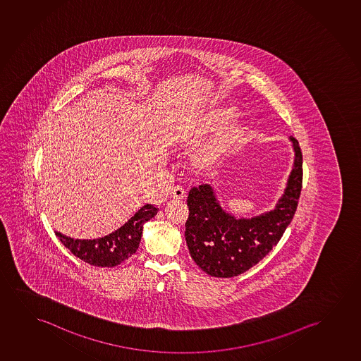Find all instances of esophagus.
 Here are the masks:
<instances>
[{
  "label": "esophagus",
  "mask_w": 361,
  "mask_h": 361,
  "mask_svg": "<svg viewBox=\"0 0 361 361\" xmlns=\"http://www.w3.org/2000/svg\"><path fill=\"white\" fill-rule=\"evenodd\" d=\"M186 195V191L183 190V186H175L171 188V197L173 198H183Z\"/></svg>",
  "instance_id": "34e87169"
}]
</instances>
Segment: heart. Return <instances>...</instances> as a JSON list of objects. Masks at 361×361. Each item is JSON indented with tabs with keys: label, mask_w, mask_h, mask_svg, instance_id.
I'll return each instance as SVG.
<instances>
[{
	"label": "heart",
	"mask_w": 361,
	"mask_h": 361,
	"mask_svg": "<svg viewBox=\"0 0 361 361\" xmlns=\"http://www.w3.org/2000/svg\"><path fill=\"white\" fill-rule=\"evenodd\" d=\"M231 112L227 109H216L211 111L204 116H201L198 118L188 123L186 127H183V138L185 140H191L193 138H197L202 134H206L209 130L217 127L218 124L222 123L229 117ZM240 135V128L235 124L228 126L227 128L219 133L217 138L213 140L212 143L208 144L207 147L197 154L196 160L200 165L207 166L211 164L216 163L219 157L232 145Z\"/></svg>",
	"instance_id": "b5f03b06"
}]
</instances>
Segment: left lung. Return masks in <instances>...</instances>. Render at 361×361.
I'll list each match as a JSON object with an SVG mask.
<instances>
[{
    "label": "left lung",
    "mask_w": 361,
    "mask_h": 361,
    "mask_svg": "<svg viewBox=\"0 0 361 361\" xmlns=\"http://www.w3.org/2000/svg\"><path fill=\"white\" fill-rule=\"evenodd\" d=\"M295 150L293 168L276 207L252 218H237L226 212L208 183L188 192V218L185 238L193 262L214 277H233L247 271L267 257L281 239L296 212L301 195L302 152L290 137Z\"/></svg>",
    "instance_id": "8db88e82"
}]
</instances>
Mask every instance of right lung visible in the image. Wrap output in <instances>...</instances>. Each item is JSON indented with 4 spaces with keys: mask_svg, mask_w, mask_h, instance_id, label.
<instances>
[{
    "mask_svg": "<svg viewBox=\"0 0 361 361\" xmlns=\"http://www.w3.org/2000/svg\"><path fill=\"white\" fill-rule=\"evenodd\" d=\"M158 213L153 204H145L122 227L99 239H74L55 232L60 242L75 257L90 265L114 267L137 252L142 239L143 224Z\"/></svg>",
    "mask_w": 361,
    "mask_h": 361,
    "instance_id": "add662e5",
    "label": "right lung"
}]
</instances>
